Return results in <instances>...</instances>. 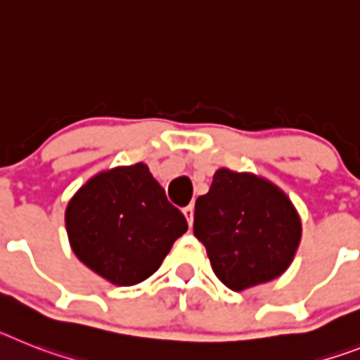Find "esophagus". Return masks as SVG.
Listing matches in <instances>:
<instances>
[{
  "instance_id": "esophagus-1",
  "label": "esophagus",
  "mask_w": 360,
  "mask_h": 360,
  "mask_svg": "<svg viewBox=\"0 0 360 360\" xmlns=\"http://www.w3.org/2000/svg\"><path fill=\"white\" fill-rule=\"evenodd\" d=\"M183 214H185L188 225L192 226V223H194V205H188V207L183 208Z\"/></svg>"
}]
</instances>
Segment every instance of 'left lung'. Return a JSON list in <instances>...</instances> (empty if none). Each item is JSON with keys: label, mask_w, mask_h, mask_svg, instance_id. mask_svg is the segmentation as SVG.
I'll use <instances>...</instances> for the list:
<instances>
[{"label": "left lung", "mask_w": 360, "mask_h": 360, "mask_svg": "<svg viewBox=\"0 0 360 360\" xmlns=\"http://www.w3.org/2000/svg\"><path fill=\"white\" fill-rule=\"evenodd\" d=\"M194 234L232 291L271 282L291 265L302 223L291 199L255 174L219 168L195 201Z\"/></svg>", "instance_id": "1"}]
</instances>
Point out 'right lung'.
I'll use <instances>...</instances> for the list:
<instances>
[{"mask_svg": "<svg viewBox=\"0 0 360 360\" xmlns=\"http://www.w3.org/2000/svg\"><path fill=\"white\" fill-rule=\"evenodd\" d=\"M72 252L115 285H135L161 267L188 229L144 162L101 172L65 208Z\"/></svg>", "mask_w": 360, "mask_h": 360, "instance_id": "1", "label": "right lung"}]
</instances>
